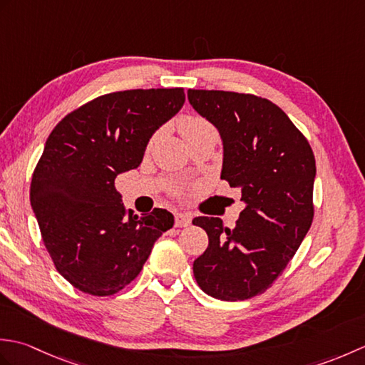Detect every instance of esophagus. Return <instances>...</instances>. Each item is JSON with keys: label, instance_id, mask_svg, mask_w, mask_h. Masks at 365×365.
<instances>
[{"label": "esophagus", "instance_id": "esophagus-1", "mask_svg": "<svg viewBox=\"0 0 365 365\" xmlns=\"http://www.w3.org/2000/svg\"><path fill=\"white\" fill-rule=\"evenodd\" d=\"M174 224L175 227H187L191 224V216L188 213H175Z\"/></svg>", "mask_w": 365, "mask_h": 365}]
</instances>
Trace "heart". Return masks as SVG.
Returning a JSON list of instances; mask_svg holds the SVG:
<instances>
[{"instance_id":"heart-1","label":"heart","mask_w":365,"mask_h":365,"mask_svg":"<svg viewBox=\"0 0 365 365\" xmlns=\"http://www.w3.org/2000/svg\"><path fill=\"white\" fill-rule=\"evenodd\" d=\"M178 131L185 138V141H191L200 135L208 133V131H216L215 127L207 119L200 115H183L178 120Z\"/></svg>"}]
</instances>
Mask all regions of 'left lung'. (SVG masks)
<instances>
[{
    "mask_svg": "<svg viewBox=\"0 0 365 365\" xmlns=\"http://www.w3.org/2000/svg\"><path fill=\"white\" fill-rule=\"evenodd\" d=\"M191 106L222 141L221 178L242 191L235 227L199 216L208 247L192 263L200 289L222 301L265 292L297 252L314 218L315 158L307 139L267 98L188 89Z\"/></svg>",
    "mask_w": 365,
    "mask_h": 365,
    "instance_id": "left-lung-1",
    "label": "left lung"
}]
</instances>
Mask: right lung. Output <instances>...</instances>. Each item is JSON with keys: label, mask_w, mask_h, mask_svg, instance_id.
I'll return each instance as SVG.
<instances>
[{"label": "right lung", "mask_w": 365, "mask_h": 365, "mask_svg": "<svg viewBox=\"0 0 365 365\" xmlns=\"http://www.w3.org/2000/svg\"><path fill=\"white\" fill-rule=\"evenodd\" d=\"M183 103L182 88L113 92L67 114L46 139L31 208L54 267L75 289L118 293L174 226L163 208L143 216L127 210L114 180L141 165L152 135Z\"/></svg>", "instance_id": "1"}]
</instances>
